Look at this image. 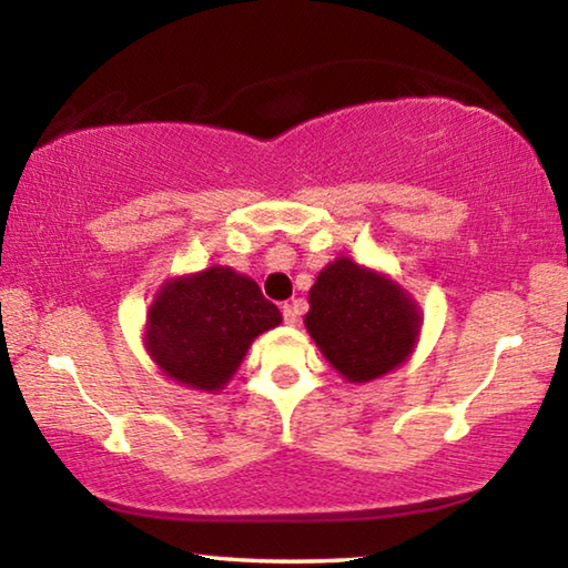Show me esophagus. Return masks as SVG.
<instances>
[{"mask_svg":"<svg viewBox=\"0 0 568 568\" xmlns=\"http://www.w3.org/2000/svg\"><path fill=\"white\" fill-rule=\"evenodd\" d=\"M297 318H301V303L293 301V303H285L283 305V321L287 325H295Z\"/></svg>","mask_w":568,"mask_h":568,"instance_id":"34e87169","label":"esophagus"}]
</instances>
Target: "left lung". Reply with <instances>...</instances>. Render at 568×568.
<instances>
[{
  "label": "left lung",
  "mask_w": 568,
  "mask_h": 568,
  "mask_svg": "<svg viewBox=\"0 0 568 568\" xmlns=\"http://www.w3.org/2000/svg\"><path fill=\"white\" fill-rule=\"evenodd\" d=\"M305 328L335 371L351 383H368L413 353L420 313L403 287L351 257L325 265L307 293Z\"/></svg>",
  "instance_id": "left-lung-1"
}]
</instances>
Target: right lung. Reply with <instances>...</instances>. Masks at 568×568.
<instances>
[{
	"label": "right lung",
	"mask_w": 568,
	"mask_h": 568,
	"mask_svg": "<svg viewBox=\"0 0 568 568\" xmlns=\"http://www.w3.org/2000/svg\"><path fill=\"white\" fill-rule=\"evenodd\" d=\"M281 321L255 281L213 265L162 283L148 313L145 345L168 378L215 393L235 376L250 343Z\"/></svg>",
	"instance_id": "obj_1"
}]
</instances>
